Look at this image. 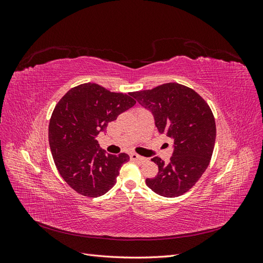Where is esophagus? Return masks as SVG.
Here are the masks:
<instances>
[{
	"mask_svg": "<svg viewBox=\"0 0 263 263\" xmlns=\"http://www.w3.org/2000/svg\"><path fill=\"white\" fill-rule=\"evenodd\" d=\"M130 159H132L133 161H138V162H140V163H142V162H145V161L148 160L147 158L141 157V156H139V155H137V154H132V155H130Z\"/></svg>",
	"mask_w": 263,
	"mask_h": 263,
	"instance_id": "obj_1",
	"label": "esophagus"
}]
</instances>
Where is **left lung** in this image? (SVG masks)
I'll use <instances>...</instances> for the list:
<instances>
[{"label":"left lung","instance_id":"1","mask_svg":"<svg viewBox=\"0 0 263 263\" xmlns=\"http://www.w3.org/2000/svg\"><path fill=\"white\" fill-rule=\"evenodd\" d=\"M130 95L151 110L158 132L174 140L168 164L159 157L151 159L159 171L146 179L148 187L164 197L184 194L200 180L213 155L216 124L211 107L194 90L176 82Z\"/></svg>","mask_w":263,"mask_h":263}]
</instances>
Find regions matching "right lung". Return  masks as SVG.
I'll list each match as a JSON object with an SVG mask.
<instances>
[{
    "mask_svg": "<svg viewBox=\"0 0 263 263\" xmlns=\"http://www.w3.org/2000/svg\"><path fill=\"white\" fill-rule=\"evenodd\" d=\"M135 104L130 93L83 83L69 90L55 105L49 123L51 154L62 179L79 194L98 197L115 185L129 156L105 154L95 137Z\"/></svg>",
    "mask_w": 263,
    "mask_h": 263,
    "instance_id": "obj_1",
    "label": "right lung"
}]
</instances>
